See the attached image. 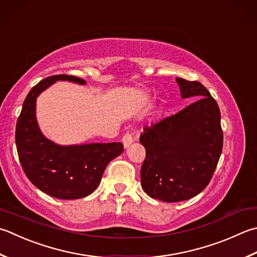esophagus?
Wrapping results in <instances>:
<instances>
[{
	"label": "esophagus",
	"instance_id": "1",
	"mask_svg": "<svg viewBox=\"0 0 257 257\" xmlns=\"http://www.w3.org/2000/svg\"><path fill=\"white\" fill-rule=\"evenodd\" d=\"M134 143V137H133V134L130 133H127L123 135L122 137V144L124 146V148H128L130 145H132Z\"/></svg>",
	"mask_w": 257,
	"mask_h": 257
}]
</instances>
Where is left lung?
<instances>
[{"label":"left lung","mask_w":257,"mask_h":257,"mask_svg":"<svg viewBox=\"0 0 257 257\" xmlns=\"http://www.w3.org/2000/svg\"><path fill=\"white\" fill-rule=\"evenodd\" d=\"M180 94L196 99L170 117L144 129L146 148L142 187L166 203L198 195L213 177L223 149L220 111L216 100L198 81L177 78Z\"/></svg>","instance_id":"1"}]
</instances>
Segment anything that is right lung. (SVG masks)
Listing matches in <instances>:
<instances>
[{
	"mask_svg": "<svg viewBox=\"0 0 257 257\" xmlns=\"http://www.w3.org/2000/svg\"><path fill=\"white\" fill-rule=\"evenodd\" d=\"M58 80L85 84L83 79L59 74L45 78L25 98L15 129L20 163L35 187L59 199H78L91 194L107 165L123 152L121 143L61 146L40 130L35 105L39 94Z\"/></svg>",
	"mask_w": 257,
	"mask_h": 257,
	"instance_id": "1",
	"label": "right lung"
}]
</instances>
